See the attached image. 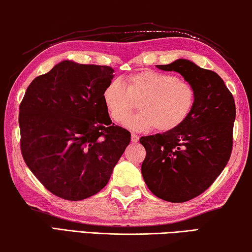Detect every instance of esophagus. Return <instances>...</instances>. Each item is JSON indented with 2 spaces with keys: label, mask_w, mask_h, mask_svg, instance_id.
I'll list each match as a JSON object with an SVG mask.
<instances>
[{
  "label": "esophagus",
  "mask_w": 252,
  "mask_h": 252,
  "mask_svg": "<svg viewBox=\"0 0 252 252\" xmlns=\"http://www.w3.org/2000/svg\"><path fill=\"white\" fill-rule=\"evenodd\" d=\"M131 141L133 142V143H136L139 141V135H136V134H134V133H132L131 134Z\"/></svg>",
  "instance_id": "esophagus-1"
}]
</instances>
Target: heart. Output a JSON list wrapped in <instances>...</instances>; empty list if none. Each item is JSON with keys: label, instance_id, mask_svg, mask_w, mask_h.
Masks as SVG:
<instances>
[{"label": "heart", "instance_id": "b5f03b06", "mask_svg": "<svg viewBox=\"0 0 252 252\" xmlns=\"http://www.w3.org/2000/svg\"><path fill=\"white\" fill-rule=\"evenodd\" d=\"M122 83L113 80L106 85L102 99L110 118L122 122L139 100L140 110L127 118L123 126L133 131L156 127L160 132L172 131L180 126L192 112L195 91L185 80L163 72L142 70L131 74Z\"/></svg>", "mask_w": 252, "mask_h": 252}]
</instances>
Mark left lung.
Masks as SVG:
<instances>
[{
	"mask_svg": "<svg viewBox=\"0 0 252 252\" xmlns=\"http://www.w3.org/2000/svg\"><path fill=\"white\" fill-rule=\"evenodd\" d=\"M163 71H176L195 91L189 118L172 131L142 136L143 180L151 192L169 202H185L210 187L231 156L236 105L216 72L178 59Z\"/></svg>",
	"mask_w": 252,
	"mask_h": 252,
	"instance_id": "8db88e82",
	"label": "left lung"
}]
</instances>
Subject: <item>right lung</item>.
<instances>
[{
  "mask_svg": "<svg viewBox=\"0 0 252 252\" xmlns=\"http://www.w3.org/2000/svg\"><path fill=\"white\" fill-rule=\"evenodd\" d=\"M113 72L64 60L27 89L19 114L21 151L57 197L79 201L99 192L129 146L130 132L111 125L102 99Z\"/></svg>",
  "mask_w": 252,
  "mask_h": 252,
  "instance_id": "obj_1",
  "label": "right lung"
}]
</instances>
